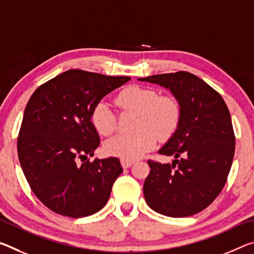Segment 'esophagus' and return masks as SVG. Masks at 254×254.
<instances>
[{
  "instance_id": "34e87169",
  "label": "esophagus",
  "mask_w": 254,
  "mask_h": 254,
  "mask_svg": "<svg viewBox=\"0 0 254 254\" xmlns=\"http://www.w3.org/2000/svg\"><path fill=\"white\" fill-rule=\"evenodd\" d=\"M121 165H122L123 168H128V167H131L132 165H133V162H130V160L121 159Z\"/></svg>"
}]
</instances>
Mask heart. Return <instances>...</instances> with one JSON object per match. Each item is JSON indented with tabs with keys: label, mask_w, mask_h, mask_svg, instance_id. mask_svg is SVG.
Here are the masks:
<instances>
[{
	"label": "heart",
	"mask_w": 254,
	"mask_h": 254,
	"mask_svg": "<svg viewBox=\"0 0 254 254\" xmlns=\"http://www.w3.org/2000/svg\"><path fill=\"white\" fill-rule=\"evenodd\" d=\"M115 104L122 112L136 113V133L116 135L107 140L104 150L108 156L135 160L154 149L157 138L166 141L178 130L182 115L181 104L174 96L159 95L154 88L132 84L121 90ZM90 120L96 131L111 135L118 128V118L106 103L92 108Z\"/></svg>",
	"instance_id": "b5f03b06"
}]
</instances>
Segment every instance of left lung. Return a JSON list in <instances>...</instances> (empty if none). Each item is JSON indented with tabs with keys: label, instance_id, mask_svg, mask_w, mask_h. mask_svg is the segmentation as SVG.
Masks as SVG:
<instances>
[{
	"label": "left lung",
	"instance_id": "8db88e82",
	"mask_svg": "<svg viewBox=\"0 0 254 254\" xmlns=\"http://www.w3.org/2000/svg\"><path fill=\"white\" fill-rule=\"evenodd\" d=\"M139 80L168 88L182 108L178 130L158 151L174 156L172 165L148 160L146 202L168 217L198 214L219 195L233 163L235 135L227 105L214 88L190 72Z\"/></svg>",
	"mask_w": 254,
	"mask_h": 254
}]
</instances>
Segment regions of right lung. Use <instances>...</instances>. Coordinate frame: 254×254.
<instances>
[{
    "instance_id": "obj_1",
    "label": "right lung",
    "mask_w": 254,
    "mask_h": 254,
    "mask_svg": "<svg viewBox=\"0 0 254 254\" xmlns=\"http://www.w3.org/2000/svg\"><path fill=\"white\" fill-rule=\"evenodd\" d=\"M130 79L69 70L39 86L28 100L19 162L35 195L52 211L80 218L106 204L123 168L116 157L86 160L100 143L90 115L103 97Z\"/></svg>"
}]
</instances>
